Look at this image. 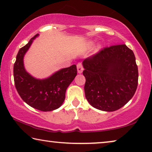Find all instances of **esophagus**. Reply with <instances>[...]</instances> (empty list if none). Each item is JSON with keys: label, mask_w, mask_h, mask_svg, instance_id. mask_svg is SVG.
<instances>
[{"label": "esophagus", "mask_w": 152, "mask_h": 152, "mask_svg": "<svg viewBox=\"0 0 152 152\" xmlns=\"http://www.w3.org/2000/svg\"><path fill=\"white\" fill-rule=\"evenodd\" d=\"M77 72L79 73H81L83 72V66H82V63L81 62H79L77 64Z\"/></svg>", "instance_id": "obj_1"}]
</instances>
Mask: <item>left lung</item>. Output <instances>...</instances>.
I'll return each mask as SVG.
<instances>
[{"mask_svg":"<svg viewBox=\"0 0 152 152\" xmlns=\"http://www.w3.org/2000/svg\"><path fill=\"white\" fill-rule=\"evenodd\" d=\"M86 99L104 111L122 108L138 86V67L132 51L123 45L102 48L83 61Z\"/></svg>","mask_w":152,"mask_h":152,"instance_id":"obj_1","label":"left lung"}]
</instances>
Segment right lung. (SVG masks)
<instances>
[{
	"label": "right lung",
	"mask_w": 152,
	"mask_h": 152,
	"mask_svg": "<svg viewBox=\"0 0 152 152\" xmlns=\"http://www.w3.org/2000/svg\"><path fill=\"white\" fill-rule=\"evenodd\" d=\"M37 34L20 48L13 66L14 83L18 94L30 107L42 111L55 110L62 105L67 88L77 75L75 64L62 69L45 79H37L26 71L24 56Z\"/></svg>",
	"instance_id": "1"
}]
</instances>
